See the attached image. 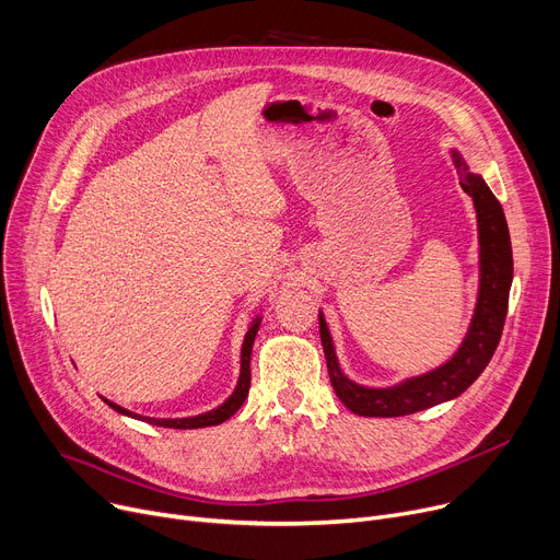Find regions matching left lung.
Wrapping results in <instances>:
<instances>
[{
    "instance_id": "1",
    "label": "left lung",
    "mask_w": 560,
    "mask_h": 560,
    "mask_svg": "<svg viewBox=\"0 0 560 560\" xmlns=\"http://www.w3.org/2000/svg\"><path fill=\"white\" fill-rule=\"evenodd\" d=\"M463 190L472 197L479 231V292L467 334L450 361L424 374L406 376L395 386L374 388L351 381L338 361L336 345L327 319L319 311V338L325 349L327 370L334 393L351 410L363 418H399L418 410L456 399L475 384L477 376L490 363L502 338L509 311V292L513 283L511 235L502 203L497 201L483 176L469 170L458 150H450Z\"/></svg>"
}]
</instances>
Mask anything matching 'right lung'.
Wrapping results in <instances>:
<instances>
[{
  "instance_id": "1",
  "label": "right lung",
  "mask_w": 560,
  "mask_h": 560,
  "mask_svg": "<svg viewBox=\"0 0 560 560\" xmlns=\"http://www.w3.org/2000/svg\"><path fill=\"white\" fill-rule=\"evenodd\" d=\"M260 319L262 315H256L249 327H247V334H245V340H243V347H241V376H238V384H235L233 393L220 404L215 406L213 410H206V413H199V416H190V418H147V416H140V413H133V410L125 408V406H117L115 401L110 399H104L115 413L120 416H127V418H133V420H140V422H147V424H154V427H165V429H201V427H215V424H222L224 420H229L235 410H238L243 406V401L247 399V393H249V381H252V370H249V363H252V347H254V340H256V334H258V327H260Z\"/></svg>"
}]
</instances>
